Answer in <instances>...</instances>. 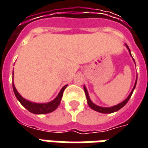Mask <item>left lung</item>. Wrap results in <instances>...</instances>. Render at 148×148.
<instances>
[{
    "mask_svg": "<svg viewBox=\"0 0 148 148\" xmlns=\"http://www.w3.org/2000/svg\"><path fill=\"white\" fill-rule=\"evenodd\" d=\"M125 47H127V49L128 50V52H129V54H130V55L132 56V55H131V51H130V49H129V47H128V46H127V44H125ZM132 59H133L134 62H135V60H134L133 58H132ZM135 63H136V62H135ZM136 82H137V77H136V79L135 85H134V86H133V89H132V90L131 91V93H129V95L127 96V98H126L125 100H124L122 102L119 103V104H117V105H116V106H111V107H101V106L95 105V104H94V103L90 100V96H89V93H88V91H87L86 87L84 86V91H85L86 96L87 103H88V105H89V106H90L91 109H93V110H95V111L98 112H101V113H112V112H115L120 110L121 108H123V107L127 104V102L128 101V100L130 99L131 96H132V93H133L135 88H136Z\"/></svg>",
    "mask_w": 148,
    "mask_h": 148,
    "instance_id": "1",
    "label": "left lung"
}]
</instances>
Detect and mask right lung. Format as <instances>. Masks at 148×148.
I'll return each mask as SVG.
<instances>
[{
    "label": "right lung",
    "instance_id": "1",
    "mask_svg": "<svg viewBox=\"0 0 148 148\" xmlns=\"http://www.w3.org/2000/svg\"><path fill=\"white\" fill-rule=\"evenodd\" d=\"M12 79H13V71H12ZM66 86H67V85H66V86L62 87V90H60V92L57 95V97L54 100H52L51 101L47 103H35L32 102L30 101H27V99H25L21 96V94L18 93V91L15 87L14 83L12 82V89H13V91H14L16 97L17 98L18 101H20V103L24 106L25 109H27L30 112L34 113V114H46V113H50L51 112L55 111V109L58 108L60 102H61L63 91L66 88Z\"/></svg>",
    "mask_w": 148,
    "mask_h": 148
}]
</instances>
